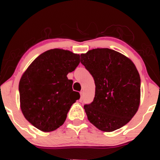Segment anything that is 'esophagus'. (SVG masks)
Masks as SVG:
<instances>
[{"mask_svg": "<svg viewBox=\"0 0 160 160\" xmlns=\"http://www.w3.org/2000/svg\"><path fill=\"white\" fill-rule=\"evenodd\" d=\"M80 98H82V97H83V92L81 91V92H80Z\"/></svg>", "mask_w": 160, "mask_h": 160, "instance_id": "34e87169", "label": "esophagus"}]
</instances>
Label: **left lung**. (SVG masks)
<instances>
[{
    "mask_svg": "<svg viewBox=\"0 0 160 160\" xmlns=\"http://www.w3.org/2000/svg\"><path fill=\"white\" fill-rule=\"evenodd\" d=\"M80 62L95 84L94 100L84 105L89 122L108 132L127 124L140 104L141 78L135 64L120 52L108 48L82 53Z\"/></svg>",
    "mask_w": 160,
    "mask_h": 160,
    "instance_id": "1",
    "label": "left lung"
}]
</instances>
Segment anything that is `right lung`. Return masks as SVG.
Instances as JSON below:
<instances>
[{
  "label": "right lung",
  "mask_w": 160,
  "mask_h": 160,
  "mask_svg": "<svg viewBox=\"0 0 160 160\" xmlns=\"http://www.w3.org/2000/svg\"><path fill=\"white\" fill-rule=\"evenodd\" d=\"M80 55L52 49L37 57L19 81L20 108L34 127L49 132L59 128L71 105L80 98L67 75L80 64Z\"/></svg>",
  "instance_id": "1"
}]
</instances>
